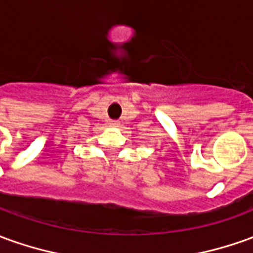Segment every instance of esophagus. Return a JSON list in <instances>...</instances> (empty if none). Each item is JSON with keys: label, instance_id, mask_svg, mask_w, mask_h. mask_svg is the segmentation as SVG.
I'll use <instances>...</instances> for the list:
<instances>
[{"label": "esophagus", "instance_id": "1", "mask_svg": "<svg viewBox=\"0 0 253 253\" xmlns=\"http://www.w3.org/2000/svg\"><path fill=\"white\" fill-rule=\"evenodd\" d=\"M110 125H111V126H117V125H118V121H111Z\"/></svg>", "mask_w": 253, "mask_h": 253}]
</instances>
